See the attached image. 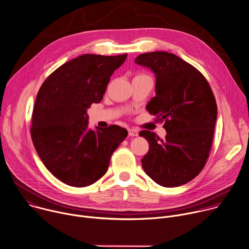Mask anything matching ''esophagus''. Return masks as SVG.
<instances>
[{
  "label": "esophagus",
  "instance_id": "esophagus-1",
  "mask_svg": "<svg viewBox=\"0 0 249 249\" xmlns=\"http://www.w3.org/2000/svg\"><path fill=\"white\" fill-rule=\"evenodd\" d=\"M128 134H129V136H132V137H136L139 135V133L136 129H128Z\"/></svg>",
  "mask_w": 249,
  "mask_h": 249
}]
</instances>
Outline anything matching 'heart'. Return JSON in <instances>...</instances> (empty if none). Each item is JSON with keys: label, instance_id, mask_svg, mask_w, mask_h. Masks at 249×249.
Instances as JSON below:
<instances>
[{"label": "heart", "instance_id": "heart-1", "mask_svg": "<svg viewBox=\"0 0 249 249\" xmlns=\"http://www.w3.org/2000/svg\"><path fill=\"white\" fill-rule=\"evenodd\" d=\"M137 76H146L145 74H139V75H137Z\"/></svg>", "mask_w": 249, "mask_h": 249}]
</instances>
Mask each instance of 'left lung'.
<instances>
[{"mask_svg": "<svg viewBox=\"0 0 249 249\" xmlns=\"http://www.w3.org/2000/svg\"><path fill=\"white\" fill-rule=\"evenodd\" d=\"M135 62L155 74L156 96L146 109L165 121L167 132L163 140L153 132H140L149 144L142 159V168L162 187L187 184L204 167L212 145L217 119L213 92L196 67L174 53H145Z\"/></svg>", "mask_w": 249, "mask_h": 249, "instance_id": "8db88e82", "label": "left lung"}]
</instances>
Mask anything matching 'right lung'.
Masks as SVG:
<instances>
[{
	"mask_svg": "<svg viewBox=\"0 0 249 249\" xmlns=\"http://www.w3.org/2000/svg\"><path fill=\"white\" fill-rule=\"evenodd\" d=\"M126 57L82 54L53 71L37 94L30 129L34 146L46 168L68 186L100 180L128 135L117 125L89 129L87 114L103 100L110 76Z\"/></svg>",
	"mask_w": 249,
	"mask_h": 249,
	"instance_id": "obj_1",
	"label": "right lung"
}]
</instances>
